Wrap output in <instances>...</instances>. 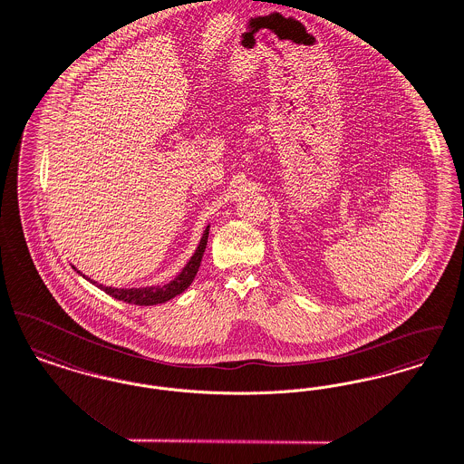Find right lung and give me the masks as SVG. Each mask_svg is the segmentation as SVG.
Masks as SVG:
<instances>
[{
    "label": "right lung",
    "instance_id": "add662e5",
    "mask_svg": "<svg viewBox=\"0 0 464 464\" xmlns=\"http://www.w3.org/2000/svg\"><path fill=\"white\" fill-rule=\"evenodd\" d=\"M208 236H209V225L206 227V230H204V234L200 237V243L197 246L196 253L187 262V266L183 267V270L172 281L162 285V286L111 288V286L99 285L98 281H92L91 277L82 274L74 266L73 268L80 276H83L87 281L96 285L99 290L108 293L110 296L117 298V300H122V302H127V304H134V305H157V304H164V302L171 300L176 295L185 292L192 285V281H194V277L197 276V270L200 267V260H202V255H204V249H206V244H208Z\"/></svg>",
    "mask_w": 464,
    "mask_h": 464
}]
</instances>
